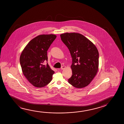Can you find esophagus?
Wrapping results in <instances>:
<instances>
[{
	"instance_id": "obj_1",
	"label": "esophagus",
	"mask_w": 124,
	"mask_h": 124,
	"mask_svg": "<svg viewBox=\"0 0 124 124\" xmlns=\"http://www.w3.org/2000/svg\"><path fill=\"white\" fill-rule=\"evenodd\" d=\"M66 67H65V66H64V65H63V66H62L61 68V69L62 70H63V69H65Z\"/></svg>"
}]
</instances>
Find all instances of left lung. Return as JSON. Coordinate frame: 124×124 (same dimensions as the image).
<instances>
[{
    "label": "left lung",
    "instance_id": "left-lung-1",
    "mask_svg": "<svg viewBox=\"0 0 124 124\" xmlns=\"http://www.w3.org/2000/svg\"><path fill=\"white\" fill-rule=\"evenodd\" d=\"M61 40L69 49L72 59V75L69 84L77 88L88 85L98 70L99 53L93 42L81 34L65 33L60 35Z\"/></svg>",
    "mask_w": 124,
    "mask_h": 124
}]
</instances>
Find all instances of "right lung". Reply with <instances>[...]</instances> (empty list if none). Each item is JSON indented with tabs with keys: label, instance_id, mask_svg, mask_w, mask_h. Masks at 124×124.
<instances>
[{
	"label": "right lung",
	"instance_id": "right-lung-1",
	"mask_svg": "<svg viewBox=\"0 0 124 124\" xmlns=\"http://www.w3.org/2000/svg\"><path fill=\"white\" fill-rule=\"evenodd\" d=\"M56 36L41 35L31 39L25 46L20 57L23 75L30 83L37 88L48 84L55 73L47 63V52ZM47 62L46 65L44 63Z\"/></svg>",
	"mask_w": 124,
	"mask_h": 124
}]
</instances>
